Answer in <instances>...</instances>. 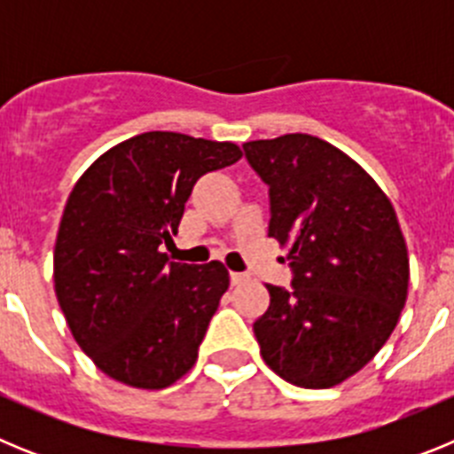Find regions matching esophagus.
<instances>
[{
    "instance_id": "obj_1",
    "label": "esophagus",
    "mask_w": 454,
    "mask_h": 454,
    "mask_svg": "<svg viewBox=\"0 0 454 454\" xmlns=\"http://www.w3.org/2000/svg\"><path fill=\"white\" fill-rule=\"evenodd\" d=\"M230 279H231V284H234V286H239V284L246 282L247 275H246V272H230Z\"/></svg>"
}]
</instances>
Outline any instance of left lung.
<instances>
[{"instance_id":"8db88e82","label":"left lung","mask_w":454,"mask_h":454,"mask_svg":"<svg viewBox=\"0 0 454 454\" xmlns=\"http://www.w3.org/2000/svg\"><path fill=\"white\" fill-rule=\"evenodd\" d=\"M243 150L268 186V236L291 247V288L268 284L270 304L254 323L263 362L295 387H336L380 352L407 300L395 211L362 166L316 136Z\"/></svg>"}]
</instances>
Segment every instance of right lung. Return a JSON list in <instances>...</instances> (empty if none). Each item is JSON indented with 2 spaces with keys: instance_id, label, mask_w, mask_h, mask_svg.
<instances>
[{
  "instance_id": "1",
  "label": "right lung",
  "mask_w": 454,
  "mask_h": 454,
  "mask_svg": "<svg viewBox=\"0 0 454 454\" xmlns=\"http://www.w3.org/2000/svg\"><path fill=\"white\" fill-rule=\"evenodd\" d=\"M240 159L234 143L147 131L82 175L54 247V288L95 366L136 388H166L198 359L230 272L168 262L191 191Z\"/></svg>"
}]
</instances>
